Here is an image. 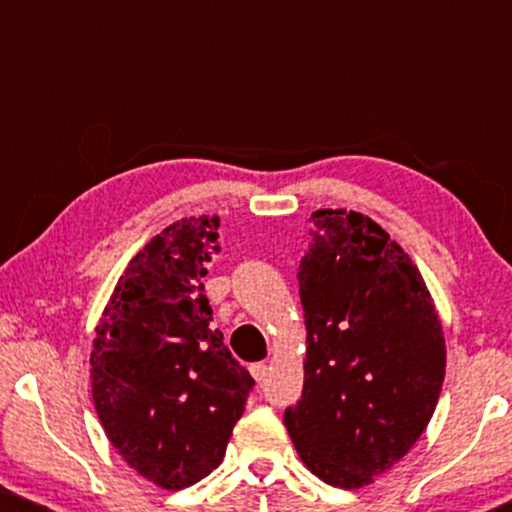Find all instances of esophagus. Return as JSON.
<instances>
[{
  "label": "esophagus",
  "instance_id": "obj_1",
  "mask_svg": "<svg viewBox=\"0 0 512 512\" xmlns=\"http://www.w3.org/2000/svg\"><path fill=\"white\" fill-rule=\"evenodd\" d=\"M251 375H254L256 382H263L265 375H268V366H265V363H254V366H251Z\"/></svg>",
  "mask_w": 512,
  "mask_h": 512
}]
</instances>
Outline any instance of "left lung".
<instances>
[{
    "label": "left lung",
    "mask_w": 512,
    "mask_h": 512,
    "mask_svg": "<svg viewBox=\"0 0 512 512\" xmlns=\"http://www.w3.org/2000/svg\"><path fill=\"white\" fill-rule=\"evenodd\" d=\"M298 284L303 396L284 424L303 464L340 489L370 485L422 436L445 380V338L412 258L370 216L317 209Z\"/></svg>",
    "instance_id": "obj_1"
}]
</instances>
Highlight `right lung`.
I'll list each match as a JSON object with an SVG mask.
<instances>
[{
	"instance_id": "add662e5",
	"label": "right lung",
	"mask_w": 512,
	"mask_h": 512,
	"mask_svg": "<svg viewBox=\"0 0 512 512\" xmlns=\"http://www.w3.org/2000/svg\"><path fill=\"white\" fill-rule=\"evenodd\" d=\"M219 251V216H191L153 237L118 279L97 324L90 384L104 433L125 464L184 489L221 464L249 391L202 277Z\"/></svg>"
}]
</instances>
